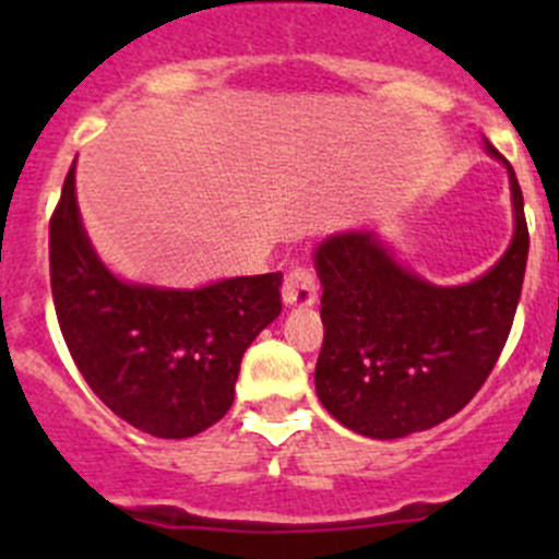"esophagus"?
Returning a JSON list of instances; mask_svg holds the SVG:
<instances>
[{
  "label": "esophagus",
  "mask_w": 559,
  "mask_h": 559,
  "mask_svg": "<svg viewBox=\"0 0 559 559\" xmlns=\"http://www.w3.org/2000/svg\"><path fill=\"white\" fill-rule=\"evenodd\" d=\"M319 297V281L308 267H295L284 281V302L286 308L313 306Z\"/></svg>",
  "instance_id": "esophagus-1"
}]
</instances>
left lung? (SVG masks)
<instances>
[{
  "instance_id": "1",
  "label": "left lung",
  "mask_w": 559,
  "mask_h": 559,
  "mask_svg": "<svg viewBox=\"0 0 559 559\" xmlns=\"http://www.w3.org/2000/svg\"><path fill=\"white\" fill-rule=\"evenodd\" d=\"M484 145L509 170L514 238L481 278L430 284L368 229L332 235L316 248L324 289L316 394L359 436L394 441L447 421L471 403L509 341L530 235L514 167Z\"/></svg>"
}]
</instances>
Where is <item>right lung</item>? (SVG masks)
<instances>
[{"label": "right lung", "mask_w": 559, "mask_h": 559, "mask_svg": "<svg viewBox=\"0 0 559 559\" xmlns=\"http://www.w3.org/2000/svg\"><path fill=\"white\" fill-rule=\"evenodd\" d=\"M50 292L67 348L92 392L154 438H191L235 400L240 359L278 319L281 273L202 289L127 284L86 238L75 165L50 216Z\"/></svg>", "instance_id": "obj_1"}]
</instances>
